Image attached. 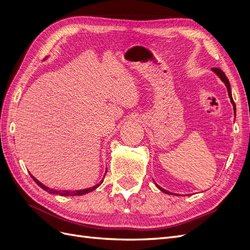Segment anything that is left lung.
<instances>
[{
    "instance_id": "left-lung-1",
    "label": "left lung",
    "mask_w": 250,
    "mask_h": 250,
    "mask_svg": "<svg viewBox=\"0 0 250 250\" xmlns=\"http://www.w3.org/2000/svg\"><path fill=\"white\" fill-rule=\"evenodd\" d=\"M213 72H215L219 77H220V79L225 83V85H226V87H228V92H229V98H230V102L232 103V106H233V111H234V115H236V104H234V102H233V99H232V96H231V90H230V84H229V79H228V77H226V75L220 70V69H217V67H213ZM156 187L160 188V190L162 191V192H164V193H166V194H173V193H171V192H169V191H167V190H164L163 188H161V187H158L157 185H156Z\"/></svg>"
}]
</instances>
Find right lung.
<instances>
[{
    "label": "right lung",
    "mask_w": 250,
    "mask_h": 250,
    "mask_svg": "<svg viewBox=\"0 0 250 250\" xmlns=\"http://www.w3.org/2000/svg\"><path fill=\"white\" fill-rule=\"evenodd\" d=\"M30 175H31V174H30ZM31 177L33 178V180L35 181V183L39 185L42 188H43L44 191H47V192H49L50 194H57V195H60V196H80V195H84V194H86V193H89V192H92V191H94L95 188H97L98 187H99L102 183H103V180H101L100 181V184H98V185H96V186H94V187H92V188H84V190H79V191H57V190H53V188H49L48 187H46V186H43L42 183H40L39 180H37L36 178H34L32 175H31Z\"/></svg>",
    "instance_id": "right-lung-1"
}]
</instances>
